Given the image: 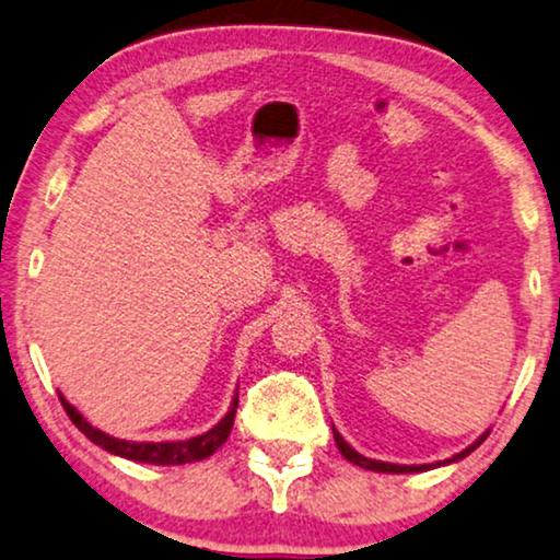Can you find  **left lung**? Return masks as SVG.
Returning <instances> with one entry per match:
<instances>
[{"label": "left lung", "mask_w": 560, "mask_h": 560, "mask_svg": "<svg viewBox=\"0 0 560 560\" xmlns=\"http://www.w3.org/2000/svg\"><path fill=\"white\" fill-rule=\"evenodd\" d=\"M332 434H335V444H337V448H340V452H342L345 459L352 462V464H358V467H362V469H370V471H388V475H411V471H427V469L441 467V464H452V462H459V459H464V456H467V454L475 452V448H477L479 444H482V441L487 439V434H482V436H479V439L475 441V444L464 448V452L454 454L452 459H444V462H436V464H413V467H408V464H388V462L368 459V456L358 454L355 448H352V446L348 444V441H345L340 434H337L335 429H332Z\"/></svg>", "instance_id": "left-lung-1"}]
</instances>
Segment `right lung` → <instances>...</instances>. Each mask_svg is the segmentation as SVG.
Here are the masks:
<instances>
[{
  "label": "right lung",
  "mask_w": 560,
  "mask_h": 560,
  "mask_svg": "<svg viewBox=\"0 0 560 560\" xmlns=\"http://www.w3.org/2000/svg\"><path fill=\"white\" fill-rule=\"evenodd\" d=\"M60 404H62V408H66V413L70 416V421H73L78 427V431H83V434L89 436L96 446L106 448V452H112L116 456H124V459L144 462V464H162V467H167V464L200 462V459H205V456H210L212 452H215L220 444H225V439L233 429L235 408H238V393H235L231 411L225 413L223 421L215 423V427H212L210 431H205V434L192 436L187 441H124V439H114V436L104 434V431L93 429L91 423L85 421L83 416L78 413L75 408L70 406L62 396H60Z\"/></svg>",
  "instance_id": "add662e5"
}]
</instances>
